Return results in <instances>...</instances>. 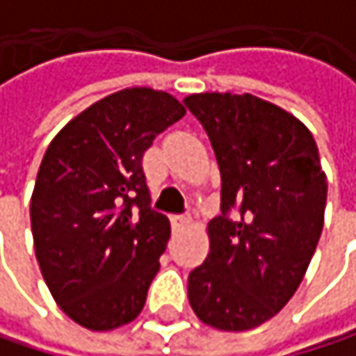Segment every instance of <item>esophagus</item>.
Segmentation results:
<instances>
[{
	"mask_svg": "<svg viewBox=\"0 0 356 356\" xmlns=\"http://www.w3.org/2000/svg\"><path fill=\"white\" fill-rule=\"evenodd\" d=\"M187 222H189V216H185V214H173V216H171V225H173L175 231L187 227Z\"/></svg>",
	"mask_w": 356,
	"mask_h": 356,
	"instance_id": "obj_1",
	"label": "esophagus"
}]
</instances>
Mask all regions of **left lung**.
<instances>
[{
	"mask_svg": "<svg viewBox=\"0 0 356 356\" xmlns=\"http://www.w3.org/2000/svg\"><path fill=\"white\" fill-rule=\"evenodd\" d=\"M220 169L210 253L189 272V305L204 323L241 332L295 295L323 227L327 183L312 131L251 95H191Z\"/></svg>",
	"mask_w": 356,
	"mask_h": 356,
	"instance_id": "left-lung-1",
	"label": "left lung"
}]
</instances>
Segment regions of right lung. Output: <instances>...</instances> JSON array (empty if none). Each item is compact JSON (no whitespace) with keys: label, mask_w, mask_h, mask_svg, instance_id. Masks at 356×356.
Listing matches in <instances>:
<instances>
[{"label":"right lung","mask_w":356,"mask_h":356,"mask_svg":"<svg viewBox=\"0 0 356 356\" xmlns=\"http://www.w3.org/2000/svg\"><path fill=\"white\" fill-rule=\"evenodd\" d=\"M183 115L167 92L125 88L72 119L42 156L36 259L57 305L88 330L129 323L146 303L171 225L150 206L142 159Z\"/></svg>","instance_id":"right-lung-1"}]
</instances>
